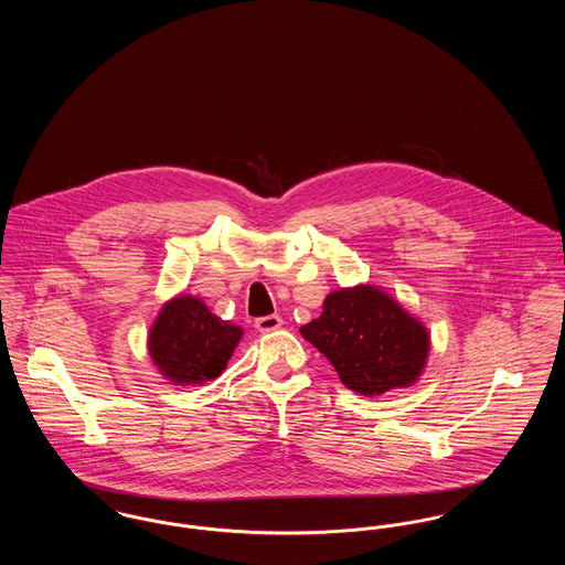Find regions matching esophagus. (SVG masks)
<instances>
[{
	"instance_id": "1",
	"label": "esophagus",
	"mask_w": 565,
	"mask_h": 565,
	"mask_svg": "<svg viewBox=\"0 0 565 565\" xmlns=\"http://www.w3.org/2000/svg\"><path fill=\"white\" fill-rule=\"evenodd\" d=\"M281 316H277V313H273V316H265V318H258L256 320V328L260 330V332H270V330H277V328H281Z\"/></svg>"
}]
</instances>
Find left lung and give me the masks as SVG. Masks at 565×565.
I'll use <instances>...</instances> for the list:
<instances>
[{
    "label": "left lung",
    "instance_id": "8db88e82",
    "mask_svg": "<svg viewBox=\"0 0 565 565\" xmlns=\"http://www.w3.org/2000/svg\"><path fill=\"white\" fill-rule=\"evenodd\" d=\"M300 334L362 396H381L415 383L430 350L428 330L394 298L371 286L326 296L322 316L302 326Z\"/></svg>",
    "mask_w": 565,
    "mask_h": 565
}]
</instances>
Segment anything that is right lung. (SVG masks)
Masks as SVG:
<instances>
[{"instance_id": "right-lung-1", "label": "right lung", "mask_w": 565, "mask_h": 565, "mask_svg": "<svg viewBox=\"0 0 565 565\" xmlns=\"http://www.w3.org/2000/svg\"><path fill=\"white\" fill-rule=\"evenodd\" d=\"M242 339V328L215 318L203 300L178 296L162 307L150 330V355L175 385L222 375Z\"/></svg>"}]
</instances>
